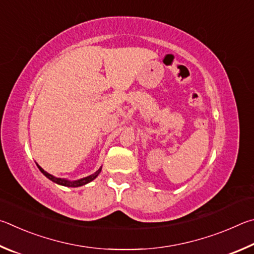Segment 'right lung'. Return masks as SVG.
Wrapping results in <instances>:
<instances>
[{"instance_id": "obj_1", "label": "right lung", "mask_w": 254, "mask_h": 254, "mask_svg": "<svg viewBox=\"0 0 254 254\" xmlns=\"http://www.w3.org/2000/svg\"><path fill=\"white\" fill-rule=\"evenodd\" d=\"M37 166H38L39 170L41 171L42 174L46 177H48V179L50 181H52L53 183H57V184L62 185V186H68V188H79V186H82V185H86L88 183H90V182L95 180L96 177L99 175V173L101 172V167H100L96 173H93V174L89 175L87 177H83V179H80V180H77V181H70V180L61 179V177H56V176H53L51 174H49L48 172L44 171L41 166L38 165V164H37Z\"/></svg>"}]
</instances>
